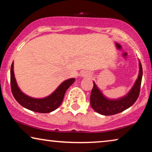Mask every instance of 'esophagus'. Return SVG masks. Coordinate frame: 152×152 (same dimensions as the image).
<instances>
[{
  "mask_svg": "<svg viewBox=\"0 0 152 152\" xmlns=\"http://www.w3.org/2000/svg\"><path fill=\"white\" fill-rule=\"evenodd\" d=\"M81 76L84 77H90L91 74L88 73V72H83L81 73Z\"/></svg>",
  "mask_w": 152,
  "mask_h": 152,
  "instance_id": "esophagus-1",
  "label": "esophagus"
}]
</instances>
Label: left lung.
<instances>
[{"instance_id":"1","label":"left lung","mask_w":152,"mask_h":152,"mask_svg":"<svg viewBox=\"0 0 152 152\" xmlns=\"http://www.w3.org/2000/svg\"><path fill=\"white\" fill-rule=\"evenodd\" d=\"M138 64V78L129 91L119 98L111 99L105 96L93 82V88L91 93V106L94 111L101 115H111L122 112L134 104L138 97L142 77V68L140 61Z\"/></svg>"}]
</instances>
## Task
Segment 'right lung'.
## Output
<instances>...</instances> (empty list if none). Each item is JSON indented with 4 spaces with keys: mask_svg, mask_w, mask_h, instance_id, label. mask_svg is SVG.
<instances>
[{
    "mask_svg": "<svg viewBox=\"0 0 152 152\" xmlns=\"http://www.w3.org/2000/svg\"><path fill=\"white\" fill-rule=\"evenodd\" d=\"M75 80V78H70L64 81L50 95L42 98H34L25 94L18 87L14 77V62L10 70L11 88L14 98L22 107L37 113H50L57 109L63 102L66 90L73 84Z\"/></svg>",
    "mask_w": 152,
    "mask_h": 152,
    "instance_id": "add662e5",
    "label": "right lung"
}]
</instances>
